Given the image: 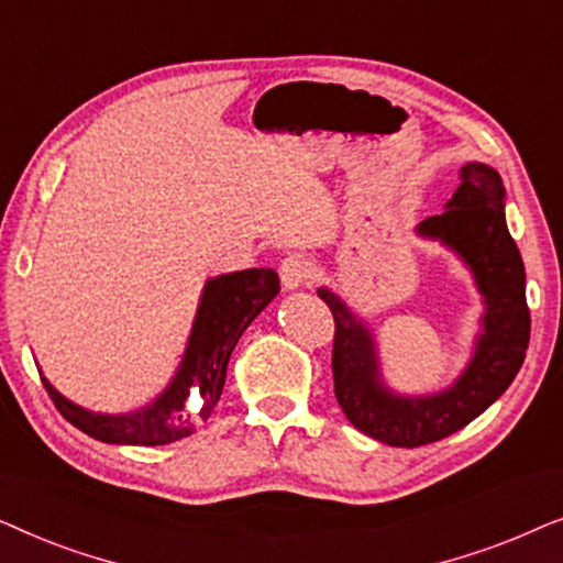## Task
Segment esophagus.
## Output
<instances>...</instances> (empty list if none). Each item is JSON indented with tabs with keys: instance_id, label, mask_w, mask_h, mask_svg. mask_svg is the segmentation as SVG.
<instances>
[{
	"instance_id": "obj_1",
	"label": "esophagus",
	"mask_w": 563,
	"mask_h": 563,
	"mask_svg": "<svg viewBox=\"0 0 563 563\" xmlns=\"http://www.w3.org/2000/svg\"><path fill=\"white\" fill-rule=\"evenodd\" d=\"M312 274H314L312 264L305 256H289V258H284L282 266H279V276H282L284 289L305 287V284L312 282Z\"/></svg>"
}]
</instances>
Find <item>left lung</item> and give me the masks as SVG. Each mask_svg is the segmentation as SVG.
<instances>
[{"label": "left lung", "mask_w": 563, "mask_h": 563, "mask_svg": "<svg viewBox=\"0 0 563 563\" xmlns=\"http://www.w3.org/2000/svg\"><path fill=\"white\" fill-rule=\"evenodd\" d=\"M459 189L441 214L420 222V233L441 238L472 266L487 314L472 364L449 391L435 397H395L376 374L374 343L364 322L333 291L318 295L335 320L333 384L345 418L361 433L397 449H418L468 426L510 387L526 361L530 310L526 266L505 222V187L495 168L466 164Z\"/></svg>", "instance_id": "1"}]
</instances>
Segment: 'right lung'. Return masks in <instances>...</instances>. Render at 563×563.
<instances>
[{"label":"right lung","mask_w":563,"mask_h":563,"mask_svg":"<svg viewBox=\"0 0 563 563\" xmlns=\"http://www.w3.org/2000/svg\"><path fill=\"white\" fill-rule=\"evenodd\" d=\"M279 291L274 268H245L210 279L191 328L181 368L156 402L133 415H97L68 402L43 379L56 410L81 433L118 445H166L195 433L218 405L230 353L251 320Z\"/></svg>","instance_id":"add662e5"}]
</instances>
